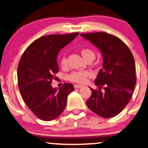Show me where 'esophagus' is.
I'll list each match as a JSON object with an SVG mask.
<instances>
[{"label":"esophagus","instance_id":"1","mask_svg":"<svg viewBox=\"0 0 148 148\" xmlns=\"http://www.w3.org/2000/svg\"><path fill=\"white\" fill-rule=\"evenodd\" d=\"M74 88H76V89H79V88H82V87H83L81 85H74Z\"/></svg>","mask_w":148,"mask_h":148}]
</instances>
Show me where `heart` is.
Masks as SVG:
<instances>
[{"label":"heart","instance_id":"heart-1","mask_svg":"<svg viewBox=\"0 0 148 148\" xmlns=\"http://www.w3.org/2000/svg\"><path fill=\"white\" fill-rule=\"evenodd\" d=\"M81 54L84 58L85 60H88L89 58H95V52L93 49L90 48H83L81 51ZM59 63L62 67L67 66V59L65 56H62L59 58ZM91 75L90 72L87 71H79V72H74L68 76V79L70 81L74 82L77 83H83L86 81L88 78Z\"/></svg>","mask_w":148,"mask_h":148}]
</instances>
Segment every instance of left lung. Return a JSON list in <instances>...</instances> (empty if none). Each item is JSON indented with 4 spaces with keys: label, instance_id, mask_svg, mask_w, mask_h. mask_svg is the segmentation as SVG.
<instances>
[{
    "label": "left lung",
    "instance_id": "obj_1",
    "mask_svg": "<svg viewBox=\"0 0 148 148\" xmlns=\"http://www.w3.org/2000/svg\"><path fill=\"white\" fill-rule=\"evenodd\" d=\"M81 35L100 49L103 59V68L94 81L99 90L90 88L92 95L86 104L97 115L112 118L125 108L133 94L136 81L134 57L129 47L115 36L106 32Z\"/></svg>",
    "mask_w": 148,
    "mask_h": 148
}]
</instances>
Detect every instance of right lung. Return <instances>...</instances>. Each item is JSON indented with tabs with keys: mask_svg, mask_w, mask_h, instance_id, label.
<instances>
[{
	"mask_svg": "<svg viewBox=\"0 0 148 148\" xmlns=\"http://www.w3.org/2000/svg\"><path fill=\"white\" fill-rule=\"evenodd\" d=\"M79 33L44 36L34 40L22 55L18 66V83L23 101L38 119H56L66 107L68 94L74 91L71 83L57 90L51 85L58 72L57 56L62 48Z\"/></svg>",
	"mask_w": 148,
	"mask_h": 148,
	"instance_id": "1",
	"label": "right lung"
}]
</instances>
